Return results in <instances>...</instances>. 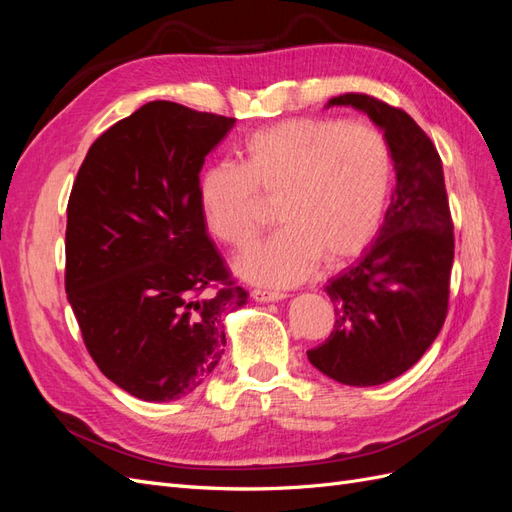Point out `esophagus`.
Instances as JSON below:
<instances>
[{
  "mask_svg": "<svg viewBox=\"0 0 512 512\" xmlns=\"http://www.w3.org/2000/svg\"><path fill=\"white\" fill-rule=\"evenodd\" d=\"M252 299L258 303H271V301H282L286 299L284 292H275V290H262V288H254L252 290Z\"/></svg>",
  "mask_w": 512,
  "mask_h": 512,
  "instance_id": "1",
  "label": "esophagus"
}]
</instances>
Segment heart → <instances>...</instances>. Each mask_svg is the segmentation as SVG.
Listing matches in <instances>:
<instances>
[{"mask_svg":"<svg viewBox=\"0 0 512 512\" xmlns=\"http://www.w3.org/2000/svg\"><path fill=\"white\" fill-rule=\"evenodd\" d=\"M395 164L389 143L367 123L301 117L245 138L241 162L209 164L196 196L207 230L241 247L262 226V198L277 200L282 228L247 247L235 271L258 286H297L320 258L329 265L365 252L391 203Z\"/></svg>","mask_w":512,"mask_h":512,"instance_id":"1","label":"heart"}]
</instances>
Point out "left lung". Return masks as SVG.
<instances>
[{
    "mask_svg": "<svg viewBox=\"0 0 512 512\" xmlns=\"http://www.w3.org/2000/svg\"><path fill=\"white\" fill-rule=\"evenodd\" d=\"M331 106H352L384 132L397 183L376 241L324 288L335 327L307 359L335 382L376 386L408 371L442 329L453 220L442 160L408 113L365 94L331 98Z\"/></svg>",
    "mask_w": 512,
    "mask_h": 512,
    "instance_id": "left-lung-1",
    "label": "left lung"
}]
</instances>
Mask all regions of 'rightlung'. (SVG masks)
<instances>
[{"instance_id":"obj_1","label":"right lung","mask_w":512,"mask_h":512,"mask_svg":"<svg viewBox=\"0 0 512 512\" xmlns=\"http://www.w3.org/2000/svg\"><path fill=\"white\" fill-rule=\"evenodd\" d=\"M232 126L149 102L89 147L72 185L68 303L102 374L143 401L194 393L222 359L224 318L247 303L196 196L207 153Z\"/></svg>"}]
</instances>
